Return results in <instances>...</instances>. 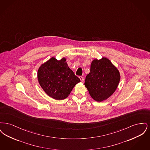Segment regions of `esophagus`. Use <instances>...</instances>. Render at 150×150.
<instances>
[{
  "instance_id": "obj_1",
  "label": "esophagus",
  "mask_w": 150,
  "mask_h": 150,
  "mask_svg": "<svg viewBox=\"0 0 150 150\" xmlns=\"http://www.w3.org/2000/svg\"><path fill=\"white\" fill-rule=\"evenodd\" d=\"M79 78L80 79V81H81V82H83V81H84V79L83 78V77H82V76H80V77H79Z\"/></svg>"
}]
</instances>
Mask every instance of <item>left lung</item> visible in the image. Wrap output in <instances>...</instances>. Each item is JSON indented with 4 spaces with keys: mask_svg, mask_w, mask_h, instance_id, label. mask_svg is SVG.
<instances>
[{
    "mask_svg": "<svg viewBox=\"0 0 150 150\" xmlns=\"http://www.w3.org/2000/svg\"><path fill=\"white\" fill-rule=\"evenodd\" d=\"M120 79L119 71L107 58L94 59L84 85L93 100L102 102L110 97L116 89Z\"/></svg>",
    "mask_w": 150,
    "mask_h": 150,
    "instance_id": "8db88e82",
    "label": "left lung"
}]
</instances>
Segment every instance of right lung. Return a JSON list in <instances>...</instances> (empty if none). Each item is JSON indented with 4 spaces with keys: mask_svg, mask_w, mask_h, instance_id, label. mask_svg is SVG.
<instances>
[{
    "mask_svg": "<svg viewBox=\"0 0 150 150\" xmlns=\"http://www.w3.org/2000/svg\"><path fill=\"white\" fill-rule=\"evenodd\" d=\"M38 78L45 92L57 100L67 98L80 81L69 67L64 58L58 61L52 57L42 64L38 71Z\"/></svg>",
    "mask_w": 150,
    "mask_h": 150,
    "instance_id": "obj_1",
    "label": "right lung"
}]
</instances>
